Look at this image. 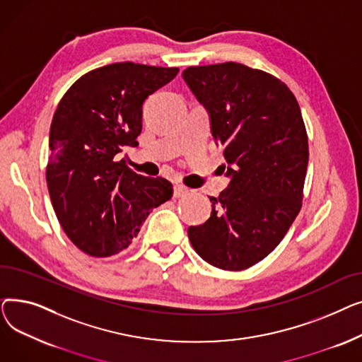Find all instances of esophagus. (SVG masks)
Returning <instances> with one entry per match:
<instances>
[{
  "mask_svg": "<svg viewBox=\"0 0 362 362\" xmlns=\"http://www.w3.org/2000/svg\"><path fill=\"white\" fill-rule=\"evenodd\" d=\"M189 194V189L187 187H185V186H182V185H175V187H173V195L176 197V198H183V197H186Z\"/></svg>",
  "mask_w": 362,
  "mask_h": 362,
  "instance_id": "1",
  "label": "esophagus"
}]
</instances>
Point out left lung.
I'll return each instance as SVG.
<instances>
[{
	"label": "left lung",
	"mask_w": 362,
	"mask_h": 362,
	"mask_svg": "<svg viewBox=\"0 0 362 362\" xmlns=\"http://www.w3.org/2000/svg\"><path fill=\"white\" fill-rule=\"evenodd\" d=\"M182 76L210 116L230 179L218 198L210 197V218L189 227V240L214 267L250 269L300 210L310 154L299 104L274 76L233 62L187 67Z\"/></svg>",
	"instance_id": "obj_1"
}]
</instances>
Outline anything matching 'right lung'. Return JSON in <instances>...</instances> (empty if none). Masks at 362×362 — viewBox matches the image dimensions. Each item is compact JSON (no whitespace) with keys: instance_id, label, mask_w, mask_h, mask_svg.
Instances as JSON below:
<instances>
[{"instance_id":"obj_1","label":"right lung","mask_w":362,"mask_h":362,"mask_svg":"<svg viewBox=\"0 0 362 362\" xmlns=\"http://www.w3.org/2000/svg\"><path fill=\"white\" fill-rule=\"evenodd\" d=\"M177 73V67L108 64L76 81L57 107L48 192L63 230L85 254L126 250L149 213L173 195L168 180L135 173L119 154L138 145L145 100Z\"/></svg>"}]
</instances>
